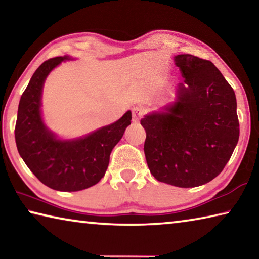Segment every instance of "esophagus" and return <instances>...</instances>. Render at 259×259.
Wrapping results in <instances>:
<instances>
[{"label": "esophagus", "mask_w": 259, "mask_h": 259, "mask_svg": "<svg viewBox=\"0 0 259 259\" xmlns=\"http://www.w3.org/2000/svg\"><path fill=\"white\" fill-rule=\"evenodd\" d=\"M143 114H144V112H143L142 108L138 107V106L134 107L133 108V121L134 122H139V120L143 117Z\"/></svg>", "instance_id": "34e87169"}]
</instances>
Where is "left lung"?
Returning a JSON list of instances; mask_svg holds the SVG:
<instances>
[{"mask_svg":"<svg viewBox=\"0 0 259 259\" xmlns=\"http://www.w3.org/2000/svg\"><path fill=\"white\" fill-rule=\"evenodd\" d=\"M184 81L176 100L140 120L151 174L177 187H196L223 171L238 144L240 128L234 90L211 61L175 56Z\"/></svg>","mask_w":259,"mask_h":259,"instance_id":"8db88e82","label":"left lung"}]
</instances>
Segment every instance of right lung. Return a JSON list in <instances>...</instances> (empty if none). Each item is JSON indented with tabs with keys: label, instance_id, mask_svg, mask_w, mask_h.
Here are the masks:
<instances>
[{
	"label": "right lung",
	"instance_id": "obj_1",
	"mask_svg": "<svg viewBox=\"0 0 259 259\" xmlns=\"http://www.w3.org/2000/svg\"><path fill=\"white\" fill-rule=\"evenodd\" d=\"M71 57L46 60L33 74L21 95L15 128L18 152L38 181L56 191L75 192L97 184L104 177L111 152L131 124V112L120 120L84 137L61 140L43 123V83L56 66Z\"/></svg>",
	"mask_w": 259,
	"mask_h": 259
}]
</instances>
